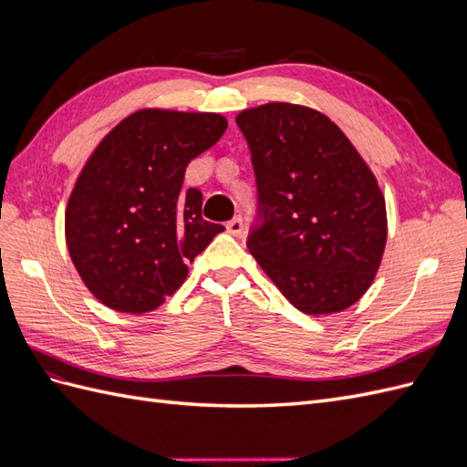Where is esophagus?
Segmentation results:
<instances>
[{"instance_id": "34e87169", "label": "esophagus", "mask_w": 467, "mask_h": 467, "mask_svg": "<svg viewBox=\"0 0 467 467\" xmlns=\"http://www.w3.org/2000/svg\"><path fill=\"white\" fill-rule=\"evenodd\" d=\"M225 228H228V232L232 234V235H242V232H244V222H242V218H234V220H230L228 223H225Z\"/></svg>"}]
</instances>
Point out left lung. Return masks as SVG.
<instances>
[{
	"instance_id": "obj_1",
	"label": "left lung",
	"mask_w": 467,
	"mask_h": 467,
	"mask_svg": "<svg viewBox=\"0 0 467 467\" xmlns=\"http://www.w3.org/2000/svg\"><path fill=\"white\" fill-rule=\"evenodd\" d=\"M253 158L263 225L247 247L307 316L357 304L388 239L386 199L358 150L323 112L266 103L235 117Z\"/></svg>"
}]
</instances>
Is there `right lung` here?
Wrapping results in <instances>:
<instances>
[{
  "label": "right lung",
  "instance_id": "right-lung-1",
  "mask_svg": "<svg viewBox=\"0 0 467 467\" xmlns=\"http://www.w3.org/2000/svg\"><path fill=\"white\" fill-rule=\"evenodd\" d=\"M225 129L218 112L140 109L97 144L69 194L64 230L99 302L122 314L153 312L225 230L202 218L199 189H182L191 160Z\"/></svg>",
  "mask_w": 467,
  "mask_h": 467
}]
</instances>
